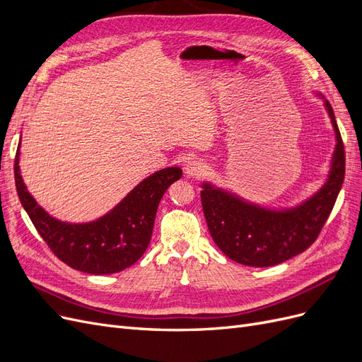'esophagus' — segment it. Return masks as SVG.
I'll return each mask as SVG.
<instances>
[{"label": "esophagus", "instance_id": "obj_1", "mask_svg": "<svg viewBox=\"0 0 362 362\" xmlns=\"http://www.w3.org/2000/svg\"><path fill=\"white\" fill-rule=\"evenodd\" d=\"M205 172L206 170H205L204 163L199 161V160H192V161L185 164V168H184V173H185V177H187V178L199 180V178L204 177Z\"/></svg>", "mask_w": 362, "mask_h": 362}]
</instances>
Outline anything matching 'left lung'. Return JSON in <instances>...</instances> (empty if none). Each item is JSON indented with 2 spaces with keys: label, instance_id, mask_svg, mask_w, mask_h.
<instances>
[{
  "label": "left lung",
  "instance_id": "left-lung-1",
  "mask_svg": "<svg viewBox=\"0 0 362 362\" xmlns=\"http://www.w3.org/2000/svg\"><path fill=\"white\" fill-rule=\"evenodd\" d=\"M322 98L332 122L335 148L322 187L308 199L287 208H269L211 182H202L201 202L217 247L240 264L270 267L308 249L329 217L344 181V146L329 101Z\"/></svg>",
  "mask_w": 362,
  "mask_h": 362
}]
</instances>
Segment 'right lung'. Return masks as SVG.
Wrapping results in <instances>:
<instances>
[{
	"label": "right lung",
	"instance_id": "right-lung-1",
	"mask_svg": "<svg viewBox=\"0 0 362 362\" xmlns=\"http://www.w3.org/2000/svg\"><path fill=\"white\" fill-rule=\"evenodd\" d=\"M19 146L15 182L21 204L56 257L69 267L90 275L117 273L140 259L151 242L163 194L182 175L180 168L157 170L96 221L62 222L43 210L27 190L19 169Z\"/></svg>",
	"mask_w": 362,
	"mask_h": 362
}]
</instances>
